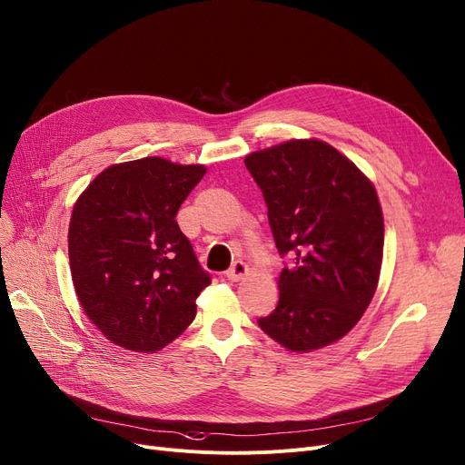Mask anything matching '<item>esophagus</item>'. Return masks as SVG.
<instances>
[{
  "instance_id": "esophagus-1",
  "label": "esophagus",
  "mask_w": 465,
  "mask_h": 465,
  "mask_svg": "<svg viewBox=\"0 0 465 465\" xmlns=\"http://www.w3.org/2000/svg\"><path fill=\"white\" fill-rule=\"evenodd\" d=\"M247 272H249V268H247L245 262L243 260H235L233 264H232V268L226 272V277L230 281H239V279H243L247 275Z\"/></svg>"
}]
</instances>
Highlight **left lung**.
I'll return each instance as SVG.
<instances>
[{"label":"left lung","instance_id":"8db88e82","mask_svg":"<svg viewBox=\"0 0 465 465\" xmlns=\"http://www.w3.org/2000/svg\"><path fill=\"white\" fill-rule=\"evenodd\" d=\"M264 195L277 251L275 310L258 327L291 351L348 334L374 296L383 218L371 180L321 140H291L245 157Z\"/></svg>","mask_w":465,"mask_h":465}]
</instances>
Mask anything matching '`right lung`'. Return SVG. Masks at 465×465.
Returning a JSON list of instances; mask_svg holds the SVG:
<instances>
[{"mask_svg": "<svg viewBox=\"0 0 465 465\" xmlns=\"http://www.w3.org/2000/svg\"><path fill=\"white\" fill-rule=\"evenodd\" d=\"M203 165L144 157L100 173L77 199L68 254L77 300L114 344L152 353L195 317L211 285L176 213Z\"/></svg>", "mask_w": 465, "mask_h": 465, "instance_id": "obj_1", "label": "right lung"}]
</instances>
